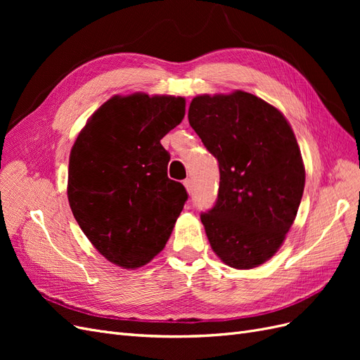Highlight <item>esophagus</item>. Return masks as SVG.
<instances>
[{
  "instance_id": "obj_1",
  "label": "esophagus",
  "mask_w": 360,
  "mask_h": 360,
  "mask_svg": "<svg viewBox=\"0 0 360 360\" xmlns=\"http://www.w3.org/2000/svg\"><path fill=\"white\" fill-rule=\"evenodd\" d=\"M183 184H184V188H186V191H188L189 193H192V189H193V184H192V180H191V179H186V180H183Z\"/></svg>"
}]
</instances>
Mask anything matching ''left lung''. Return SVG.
Here are the masks:
<instances>
[{"label":"left lung","mask_w":360,"mask_h":360,"mask_svg":"<svg viewBox=\"0 0 360 360\" xmlns=\"http://www.w3.org/2000/svg\"><path fill=\"white\" fill-rule=\"evenodd\" d=\"M189 124L219 163V191L201 222L226 266L266 263L296 219L304 167L291 126L275 106L234 91L202 94L189 106Z\"/></svg>","instance_id":"8db88e82"}]
</instances>
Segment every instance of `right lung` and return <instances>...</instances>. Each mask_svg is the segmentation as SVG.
I'll use <instances>...</instances> for the list:
<instances>
[{
  "mask_svg": "<svg viewBox=\"0 0 360 360\" xmlns=\"http://www.w3.org/2000/svg\"><path fill=\"white\" fill-rule=\"evenodd\" d=\"M184 97L114 96L81 130L70 151L68 198L99 252L138 269L165 248L188 192L168 179L160 139L184 117Z\"/></svg>",
  "mask_w": 360,
  "mask_h": 360,
  "instance_id": "add662e5",
  "label": "right lung"
}]
</instances>
